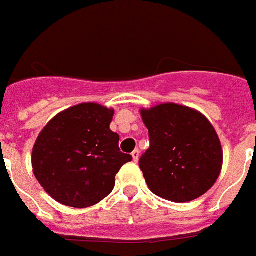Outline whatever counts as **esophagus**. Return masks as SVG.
I'll return each instance as SVG.
<instances>
[{"instance_id": "1", "label": "esophagus", "mask_w": 256, "mask_h": 256, "mask_svg": "<svg viewBox=\"0 0 256 256\" xmlns=\"http://www.w3.org/2000/svg\"><path fill=\"white\" fill-rule=\"evenodd\" d=\"M132 160H134V162H138V160H140V150L136 148V150L132 152Z\"/></svg>"}]
</instances>
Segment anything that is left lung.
Listing matches in <instances>:
<instances>
[{
	"mask_svg": "<svg viewBox=\"0 0 256 256\" xmlns=\"http://www.w3.org/2000/svg\"><path fill=\"white\" fill-rule=\"evenodd\" d=\"M150 148L140 160L148 188L170 202H190L214 186L223 150L211 122L195 108L160 104L140 108Z\"/></svg>",
	"mask_w": 256,
	"mask_h": 256,
	"instance_id": "left-lung-1",
	"label": "left lung"
}]
</instances>
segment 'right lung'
Returning a JSON list of instances; mask_svg holds the SVG:
<instances>
[{
  "label": "right lung",
  "mask_w": 256,
  "mask_h": 256,
  "mask_svg": "<svg viewBox=\"0 0 256 256\" xmlns=\"http://www.w3.org/2000/svg\"><path fill=\"white\" fill-rule=\"evenodd\" d=\"M112 116V108L100 104H80L58 112L42 128L32 166L54 200L85 208L112 192L120 168L132 160L120 152V136L110 130Z\"/></svg>",
  "instance_id": "right-lung-1"
}]
</instances>
